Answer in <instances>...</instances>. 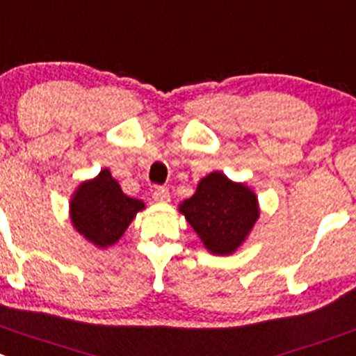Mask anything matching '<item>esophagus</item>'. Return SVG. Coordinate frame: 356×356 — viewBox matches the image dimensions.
<instances>
[{
    "mask_svg": "<svg viewBox=\"0 0 356 356\" xmlns=\"http://www.w3.org/2000/svg\"><path fill=\"white\" fill-rule=\"evenodd\" d=\"M152 198L159 204H167V202H170V193H168V189L165 186H156L152 189Z\"/></svg>",
    "mask_w": 356,
    "mask_h": 356,
    "instance_id": "esophagus-1",
    "label": "esophagus"
}]
</instances>
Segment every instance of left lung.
I'll return each mask as SVG.
<instances>
[{"label":"left lung","mask_w":356,"mask_h":356,"mask_svg":"<svg viewBox=\"0 0 356 356\" xmlns=\"http://www.w3.org/2000/svg\"><path fill=\"white\" fill-rule=\"evenodd\" d=\"M212 254L235 253L260 218L257 195L242 182H234L221 172L205 175L191 198L179 205Z\"/></svg>","instance_id":"8db88e82"}]
</instances>
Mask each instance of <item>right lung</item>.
I'll return each mask as SVG.
<instances>
[{"label": "right lung", "mask_w": 356, "mask_h": 356, "mask_svg": "<svg viewBox=\"0 0 356 356\" xmlns=\"http://www.w3.org/2000/svg\"><path fill=\"white\" fill-rule=\"evenodd\" d=\"M145 204L122 193L111 172H99L84 181L70 200V218L75 230L96 248L114 245Z\"/></svg>", "instance_id": "1"}]
</instances>
